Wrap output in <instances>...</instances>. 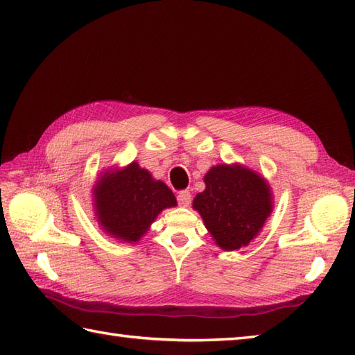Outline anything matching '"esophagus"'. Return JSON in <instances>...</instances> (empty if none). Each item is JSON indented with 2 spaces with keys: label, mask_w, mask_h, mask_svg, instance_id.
<instances>
[{
  "label": "esophagus",
  "mask_w": 355,
  "mask_h": 355,
  "mask_svg": "<svg viewBox=\"0 0 355 355\" xmlns=\"http://www.w3.org/2000/svg\"><path fill=\"white\" fill-rule=\"evenodd\" d=\"M177 200H178V205L180 206L187 207V206L191 205V201H192V195H191L189 191H182V192H178Z\"/></svg>",
  "instance_id": "obj_1"
}]
</instances>
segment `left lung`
Returning a JSON list of instances; mask_svg holds the SVG:
<instances>
[{
  "label": "left lung",
  "mask_w": 355,
  "mask_h": 355,
  "mask_svg": "<svg viewBox=\"0 0 355 355\" xmlns=\"http://www.w3.org/2000/svg\"><path fill=\"white\" fill-rule=\"evenodd\" d=\"M206 189L197 193L192 207L215 244L225 252L247 247L259 235L273 212V192L259 172L244 164H216L205 175Z\"/></svg>",
  "instance_id": "8db88e82"
}]
</instances>
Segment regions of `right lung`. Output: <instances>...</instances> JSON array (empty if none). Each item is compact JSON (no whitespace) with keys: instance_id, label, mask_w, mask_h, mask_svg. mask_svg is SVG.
<instances>
[{"instance_id":"right-lung-1","label":"right lung","mask_w":355,"mask_h":355,"mask_svg":"<svg viewBox=\"0 0 355 355\" xmlns=\"http://www.w3.org/2000/svg\"><path fill=\"white\" fill-rule=\"evenodd\" d=\"M99 227L122 243H139L164 209L175 207V195L148 169L132 162L105 169L93 186Z\"/></svg>"}]
</instances>
